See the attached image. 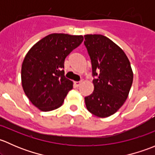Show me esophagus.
<instances>
[{"instance_id":"esophagus-1","label":"esophagus","mask_w":155,"mask_h":155,"mask_svg":"<svg viewBox=\"0 0 155 155\" xmlns=\"http://www.w3.org/2000/svg\"><path fill=\"white\" fill-rule=\"evenodd\" d=\"M81 83H82V81H76V82H74V85L76 87H79V85H81Z\"/></svg>"}]
</instances>
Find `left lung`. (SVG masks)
Masks as SVG:
<instances>
[{"label":"left lung","instance_id":"1","mask_svg":"<svg viewBox=\"0 0 155 155\" xmlns=\"http://www.w3.org/2000/svg\"><path fill=\"white\" fill-rule=\"evenodd\" d=\"M84 37L91 61L94 87L93 93L85 97V105L91 113L106 118L124 104L134 74L125 53L108 37L101 34Z\"/></svg>","mask_w":155,"mask_h":155}]
</instances>
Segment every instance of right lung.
Instances as JSON below:
<instances>
[{
	"instance_id": "add662e5",
	"label": "right lung",
	"mask_w": 155,
	"mask_h": 155,
	"mask_svg": "<svg viewBox=\"0 0 155 155\" xmlns=\"http://www.w3.org/2000/svg\"><path fill=\"white\" fill-rule=\"evenodd\" d=\"M82 41L81 35L51 34L37 42L25 57L21 65L23 90L41 111L60 107L73 88V82L64 76V61Z\"/></svg>"
}]
</instances>
